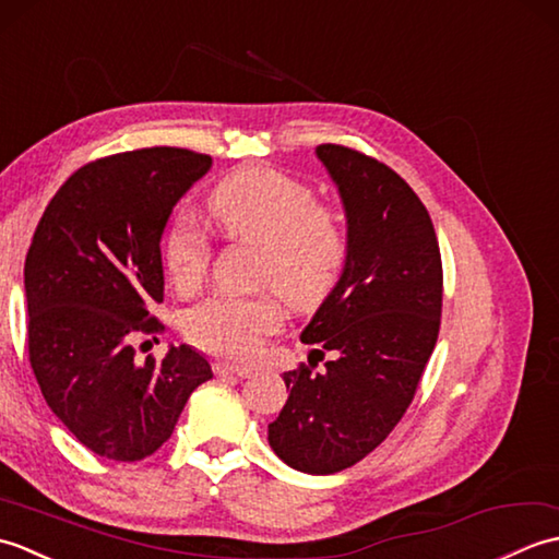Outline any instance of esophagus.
I'll use <instances>...</instances> for the list:
<instances>
[{"mask_svg": "<svg viewBox=\"0 0 559 559\" xmlns=\"http://www.w3.org/2000/svg\"><path fill=\"white\" fill-rule=\"evenodd\" d=\"M213 372L218 377H252L254 374V367H247V365H228V362H216L213 365Z\"/></svg>", "mask_w": 559, "mask_h": 559, "instance_id": "1", "label": "esophagus"}]
</instances>
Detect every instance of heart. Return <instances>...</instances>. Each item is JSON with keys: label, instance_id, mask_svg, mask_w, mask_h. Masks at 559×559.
I'll return each instance as SVG.
<instances>
[{"label": "heart", "instance_id": "b5f03b06", "mask_svg": "<svg viewBox=\"0 0 559 559\" xmlns=\"http://www.w3.org/2000/svg\"><path fill=\"white\" fill-rule=\"evenodd\" d=\"M209 211L225 235L259 245V281L276 286L293 307H317L334 290L350 252L346 218L307 182L273 168H240L213 189ZM163 261L177 288L197 286L211 261L209 235L177 216L165 233ZM281 324L276 293L218 290L185 317L187 336L225 358H252Z\"/></svg>", "mask_w": 559, "mask_h": 559}]
</instances>
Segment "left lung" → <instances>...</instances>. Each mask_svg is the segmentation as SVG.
I'll use <instances>...</instances> for the list:
<instances>
[{"label":"left lung","mask_w":559,"mask_h":559,"mask_svg":"<svg viewBox=\"0 0 559 559\" xmlns=\"http://www.w3.org/2000/svg\"><path fill=\"white\" fill-rule=\"evenodd\" d=\"M338 185L350 252L341 281L302 331L314 362L283 374L286 406L269 444L302 473L350 468L384 442L418 391L442 322V257L408 182L365 153L317 148Z\"/></svg>","instance_id":"obj_1"}]
</instances>
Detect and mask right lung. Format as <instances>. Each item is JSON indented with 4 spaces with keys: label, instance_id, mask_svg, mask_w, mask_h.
Masks as SVG:
<instances>
[{
    "label": "right lung",
    "instance_id": "right-lung-1",
    "mask_svg": "<svg viewBox=\"0 0 559 559\" xmlns=\"http://www.w3.org/2000/svg\"><path fill=\"white\" fill-rule=\"evenodd\" d=\"M211 156L156 146L91 160L57 189L26 254L28 360L59 420L93 454L141 461L168 442L189 394L213 377L204 355L136 360L165 326L160 235Z\"/></svg>",
    "mask_w": 559,
    "mask_h": 559
}]
</instances>
